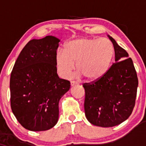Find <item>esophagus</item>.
Instances as JSON below:
<instances>
[{"mask_svg": "<svg viewBox=\"0 0 146 146\" xmlns=\"http://www.w3.org/2000/svg\"><path fill=\"white\" fill-rule=\"evenodd\" d=\"M76 84H78V82H76L75 81H71V86H74V85H76Z\"/></svg>", "mask_w": 146, "mask_h": 146, "instance_id": "1", "label": "esophagus"}]
</instances>
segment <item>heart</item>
<instances>
[{
	"mask_svg": "<svg viewBox=\"0 0 146 146\" xmlns=\"http://www.w3.org/2000/svg\"><path fill=\"white\" fill-rule=\"evenodd\" d=\"M114 55L113 43L107 38H79L68 42L64 51L57 52V70L60 75L66 78L74 69L76 62L79 75L95 80L109 69Z\"/></svg>",
	"mask_w": 146,
	"mask_h": 146,
	"instance_id": "b5f03b06",
	"label": "heart"
}]
</instances>
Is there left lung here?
<instances>
[{
	"instance_id": "left-lung-1",
	"label": "left lung",
	"mask_w": 146,
	"mask_h": 146,
	"mask_svg": "<svg viewBox=\"0 0 146 146\" xmlns=\"http://www.w3.org/2000/svg\"><path fill=\"white\" fill-rule=\"evenodd\" d=\"M115 62L104 75L84 83V110L87 119L97 126L113 127L132 114L136 100L138 78L133 62L112 37Z\"/></svg>"
}]
</instances>
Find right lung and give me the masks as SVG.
I'll return each instance as SVG.
<instances>
[{"mask_svg":"<svg viewBox=\"0 0 146 146\" xmlns=\"http://www.w3.org/2000/svg\"><path fill=\"white\" fill-rule=\"evenodd\" d=\"M59 42L52 36L30 40L11 73V110L22 126L31 131H44L56 124L59 101L70 88V82L57 74Z\"/></svg>","mask_w":146,"mask_h":146,"instance_id":"add662e5","label":"right lung"}]
</instances>
